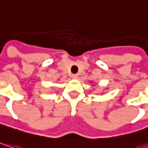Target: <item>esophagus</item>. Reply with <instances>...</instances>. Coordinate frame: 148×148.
<instances>
[{
	"mask_svg": "<svg viewBox=\"0 0 148 148\" xmlns=\"http://www.w3.org/2000/svg\"><path fill=\"white\" fill-rule=\"evenodd\" d=\"M71 78L73 79H78V75L77 74H72L71 75Z\"/></svg>",
	"mask_w": 148,
	"mask_h": 148,
	"instance_id": "esophagus-1",
	"label": "esophagus"
}]
</instances>
